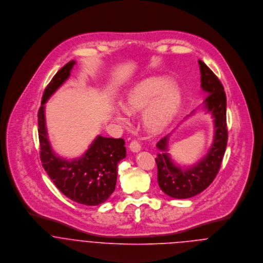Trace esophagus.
<instances>
[{"instance_id":"obj_1","label":"esophagus","mask_w":263,"mask_h":263,"mask_svg":"<svg viewBox=\"0 0 263 263\" xmlns=\"http://www.w3.org/2000/svg\"><path fill=\"white\" fill-rule=\"evenodd\" d=\"M128 148H129V150L132 151L133 153H138V152L141 151V145L139 144V142L133 141V142L129 144Z\"/></svg>"}]
</instances>
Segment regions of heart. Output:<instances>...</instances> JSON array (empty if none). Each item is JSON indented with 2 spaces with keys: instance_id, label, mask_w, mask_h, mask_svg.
<instances>
[{
  "instance_id": "obj_1",
  "label": "heart",
  "mask_w": 263,
  "mask_h": 263,
  "mask_svg": "<svg viewBox=\"0 0 263 263\" xmlns=\"http://www.w3.org/2000/svg\"><path fill=\"white\" fill-rule=\"evenodd\" d=\"M180 102V90L175 85L162 79L150 78L139 83L127 94L122 107L129 114L147 108L143 117L146 128L152 133H160L172 121ZM115 118L121 122L125 121L120 113H115Z\"/></svg>"
}]
</instances>
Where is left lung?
<instances>
[{
	"instance_id": "1",
	"label": "left lung",
	"mask_w": 263,
	"mask_h": 263,
	"mask_svg": "<svg viewBox=\"0 0 263 263\" xmlns=\"http://www.w3.org/2000/svg\"><path fill=\"white\" fill-rule=\"evenodd\" d=\"M200 86L208 94L203 102V109L214 117V142L206 156L195 165L183 168L176 165L168 152V137L157 144L161 151L156 160L158 167V183L160 188L173 198H189L203 191L216 178L225 154L228 142L227 129V100L222 83L213 71L200 60ZM194 111H192V113Z\"/></svg>"
}]
</instances>
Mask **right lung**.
<instances>
[{"mask_svg":"<svg viewBox=\"0 0 263 263\" xmlns=\"http://www.w3.org/2000/svg\"><path fill=\"white\" fill-rule=\"evenodd\" d=\"M75 64L71 61L65 65L44 90L38 110L40 160L52 182L67 197L81 204L98 205L115 189L117 164L126 156L124 141L98 136L82 157L69 161L52 151L47 139L44 103L70 77Z\"/></svg>","mask_w":263,"mask_h":263,"instance_id":"1","label":"right lung"}]
</instances>
